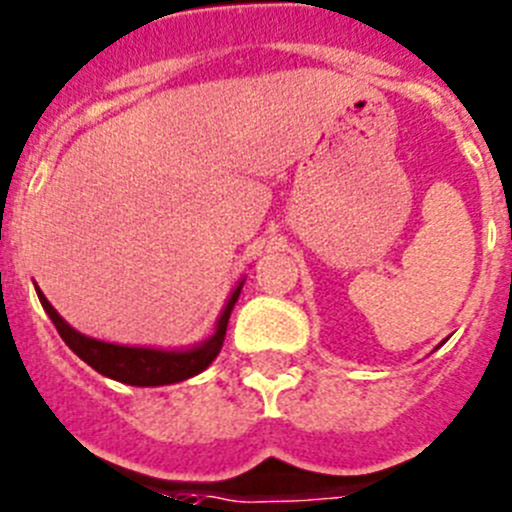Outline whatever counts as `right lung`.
<instances>
[{"label": "right lung", "instance_id": "1", "mask_svg": "<svg viewBox=\"0 0 512 512\" xmlns=\"http://www.w3.org/2000/svg\"><path fill=\"white\" fill-rule=\"evenodd\" d=\"M242 283L232 290L227 305H224L222 315L217 318L214 333L207 341L197 343L191 348H181V351H164V348H141V346H118V343H105L98 338L83 336L75 331L73 326L65 323L60 313L50 305V300L42 295L37 288V298H40L42 308L50 315V321L55 323L60 338L70 346V351L78 353L85 364L93 366L98 374L108 376L113 381L131 386H166L176 384V381L191 379V376L202 374L209 364H212L217 353L222 351L224 333H227L229 313H232L234 303L240 298Z\"/></svg>", "mask_w": 512, "mask_h": 512}]
</instances>
